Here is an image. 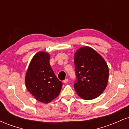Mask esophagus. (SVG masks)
Wrapping results in <instances>:
<instances>
[{"label":"esophagus","mask_w":129,"mask_h":129,"mask_svg":"<svg viewBox=\"0 0 129 129\" xmlns=\"http://www.w3.org/2000/svg\"><path fill=\"white\" fill-rule=\"evenodd\" d=\"M69 82V79H66L64 80V81H63V82L64 84H66V83H67V82Z\"/></svg>","instance_id":"1"}]
</instances>
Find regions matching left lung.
Returning <instances> with one entry per match:
<instances>
[{"label":"left lung","mask_w":129,"mask_h":129,"mask_svg":"<svg viewBox=\"0 0 129 129\" xmlns=\"http://www.w3.org/2000/svg\"><path fill=\"white\" fill-rule=\"evenodd\" d=\"M77 82L74 88L83 100L100 96L109 81V67L104 59L88 46L79 48L74 54Z\"/></svg>","instance_id":"8db88e82"}]
</instances>
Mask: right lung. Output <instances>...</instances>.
Segmentation results:
<instances>
[{
  "label": "right lung",
  "instance_id": "obj_1",
  "mask_svg": "<svg viewBox=\"0 0 129 129\" xmlns=\"http://www.w3.org/2000/svg\"><path fill=\"white\" fill-rule=\"evenodd\" d=\"M50 55L39 51L33 57L26 70V89L38 101L48 104L58 96L62 83L56 78L50 65Z\"/></svg>",
  "mask_w": 129,
  "mask_h": 129
}]
</instances>
